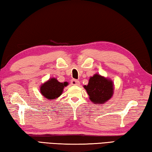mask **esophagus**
Instances as JSON below:
<instances>
[{
    "mask_svg": "<svg viewBox=\"0 0 152 152\" xmlns=\"http://www.w3.org/2000/svg\"><path fill=\"white\" fill-rule=\"evenodd\" d=\"M70 83L72 85H75V86H78L80 84V82L79 80H77L75 79H72L70 82Z\"/></svg>",
    "mask_w": 152,
    "mask_h": 152,
    "instance_id": "1",
    "label": "esophagus"
}]
</instances>
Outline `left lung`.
<instances>
[{"instance_id":"left-lung-1","label":"left lung","mask_w":152,"mask_h":152,"mask_svg":"<svg viewBox=\"0 0 152 152\" xmlns=\"http://www.w3.org/2000/svg\"><path fill=\"white\" fill-rule=\"evenodd\" d=\"M84 88L94 103L103 104L111 98L113 94V82L99 74L91 77L88 85L84 86Z\"/></svg>"}]
</instances>
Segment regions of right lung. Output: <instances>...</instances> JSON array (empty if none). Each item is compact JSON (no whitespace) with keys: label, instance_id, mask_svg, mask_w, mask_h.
<instances>
[{"label":"right lung","instance_id":"right-lung-1","mask_svg":"<svg viewBox=\"0 0 152 152\" xmlns=\"http://www.w3.org/2000/svg\"><path fill=\"white\" fill-rule=\"evenodd\" d=\"M68 85L67 82H60L56 78H51L42 84L40 88L41 93L48 99H54L60 96L63 92L64 86Z\"/></svg>","mask_w":152,"mask_h":152}]
</instances>
